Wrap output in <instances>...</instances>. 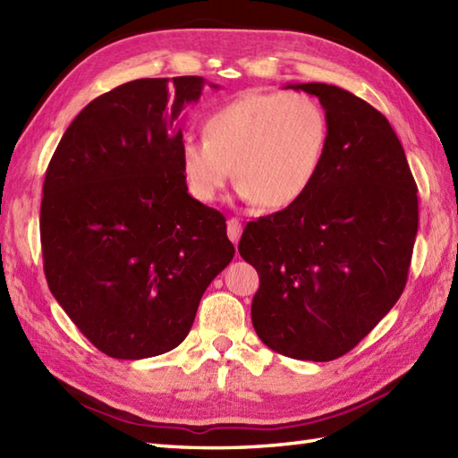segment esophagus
Listing matches in <instances>:
<instances>
[{
  "instance_id": "1",
  "label": "esophagus",
  "mask_w": 458,
  "mask_h": 458,
  "mask_svg": "<svg viewBox=\"0 0 458 458\" xmlns=\"http://www.w3.org/2000/svg\"><path fill=\"white\" fill-rule=\"evenodd\" d=\"M226 232H228V238H230L232 242H234V246H236L240 236H242V224H240V220L230 218V220L226 222Z\"/></svg>"
}]
</instances>
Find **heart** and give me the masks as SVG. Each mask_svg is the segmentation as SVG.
<instances>
[{"mask_svg": "<svg viewBox=\"0 0 458 458\" xmlns=\"http://www.w3.org/2000/svg\"><path fill=\"white\" fill-rule=\"evenodd\" d=\"M327 145L328 120L315 98L248 92L207 115L202 141L182 143L181 171L199 202L218 200L236 177L242 199L281 210L305 197Z\"/></svg>", "mask_w": 458, "mask_h": 458, "instance_id": "1", "label": "heart"}]
</instances>
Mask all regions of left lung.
<instances>
[{
	"mask_svg": "<svg viewBox=\"0 0 458 458\" xmlns=\"http://www.w3.org/2000/svg\"><path fill=\"white\" fill-rule=\"evenodd\" d=\"M318 98L328 145L299 202L250 222L240 256L258 269L251 323L276 352L328 362L352 350L403 293L420 224L417 184L384 114L333 84Z\"/></svg>",
	"mask_w": 458,
	"mask_h": 458,
	"instance_id": "obj_1",
	"label": "left lung"
}]
</instances>
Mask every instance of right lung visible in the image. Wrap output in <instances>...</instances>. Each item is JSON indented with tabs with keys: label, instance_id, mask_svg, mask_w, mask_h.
Segmentation results:
<instances>
[{
	"label": "right lung",
	"instance_id": "add662e5",
	"mask_svg": "<svg viewBox=\"0 0 458 458\" xmlns=\"http://www.w3.org/2000/svg\"><path fill=\"white\" fill-rule=\"evenodd\" d=\"M202 86V76L140 79L98 96L47 167L48 289L112 358L179 346L202 293L234 258L226 218L191 197L181 171L179 114L199 102Z\"/></svg>",
	"mask_w": 458,
	"mask_h": 458
}]
</instances>
